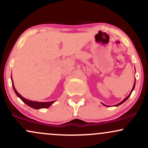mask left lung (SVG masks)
I'll list each match as a JSON object with an SVG mask.
<instances>
[{"instance_id":"1","label":"left lung","mask_w":148,"mask_h":148,"mask_svg":"<svg viewBox=\"0 0 148 148\" xmlns=\"http://www.w3.org/2000/svg\"><path fill=\"white\" fill-rule=\"evenodd\" d=\"M135 84H136V79H135V81H134V84L133 88H132V91H131V92L130 93V95H128V96H127L126 98H125V99H124L123 100V101H121V102L118 103V104L115 105V106H120V104H122V103H124V102H125V101H126V100H127V99H128V98H129V97H130V95H131V94H132V91H133V90H134V88H135ZM102 104L103 105V106H107V107H108V106H106V105L103 104V103H102Z\"/></svg>"}]
</instances>
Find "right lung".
Wrapping results in <instances>:
<instances>
[{"label":"right lung","instance_id":"add662e5","mask_svg":"<svg viewBox=\"0 0 148 148\" xmlns=\"http://www.w3.org/2000/svg\"><path fill=\"white\" fill-rule=\"evenodd\" d=\"M11 80H12V87L13 89H14V92L16 93V95H17L18 97H19L22 101H23V103H25V104L28 105V106L31 107V108H35V109H40V108H49L52 103H53L56 101H47V102H40V101H31V100L27 99L25 98L22 97L19 93L16 91V90L15 89L14 86V83H13V80L11 76Z\"/></svg>","mask_w":148,"mask_h":148}]
</instances>
